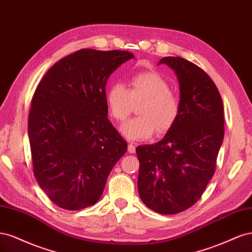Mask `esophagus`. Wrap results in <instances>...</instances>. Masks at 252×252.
<instances>
[{"label": "esophagus", "instance_id": "esophagus-1", "mask_svg": "<svg viewBox=\"0 0 252 252\" xmlns=\"http://www.w3.org/2000/svg\"><path fill=\"white\" fill-rule=\"evenodd\" d=\"M128 151L130 152V154H134V152H135V145H134V143L130 142V143L128 144Z\"/></svg>", "mask_w": 252, "mask_h": 252}]
</instances>
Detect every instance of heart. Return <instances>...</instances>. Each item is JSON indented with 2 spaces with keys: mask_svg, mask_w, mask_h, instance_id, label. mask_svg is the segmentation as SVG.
Listing matches in <instances>:
<instances>
[{
  "mask_svg": "<svg viewBox=\"0 0 252 252\" xmlns=\"http://www.w3.org/2000/svg\"><path fill=\"white\" fill-rule=\"evenodd\" d=\"M111 117L125 121L132 112L133 104L139 106V117L127 121L121 127L125 138L132 141L148 139L157 130L162 134L171 129L181 113L179 95L170 90L169 83L155 71L142 72L129 81V89L113 84L106 95Z\"/></svg>",
  "mask_w": 252,
  "mask_h": 252,
  "instance_id": "1",
  "label": "heart"
}]
</instances>
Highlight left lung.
Masks as SVG:
<instances>
[{
	"label": "left lung",
	"mask_w": 252,
	"mask_h": 252,
	"mask_svg": "<svg viewBox=\"0 0 252 252\" xmlns=\"http://www.w3.org/2000/svg\"><path fill=\"white\" fill-rule=\"evenodd\" d=\"M158 64L177 74L181 113L161 141L136 147L138 189L148 208L175 215L199 201L215 174L224 107L215 82L199 66L180 57L163 58Z\"/></svg>",
	"instance_id": "8db88e82"
}]
</instances>
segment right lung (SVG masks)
I'll use <instances>...</instances> for the list:
<instances>
[{"label": "right lung", "instance_id": "right-lung-1", "mask_svg": "<svg viewBox=\"0 0 252 252\" xmlns=\"http://www.w3.org/2000/svg\"><path fill=\"white\" fill-rule=\"evenodd\" d=\"M134 56L81 49L61 59L32 96L28 134L34 177L61 208L94 205L127 142L107 119L106 83Z\"/></svg>", "mask_w": 252, "mask_h": 252}]
</instances>
